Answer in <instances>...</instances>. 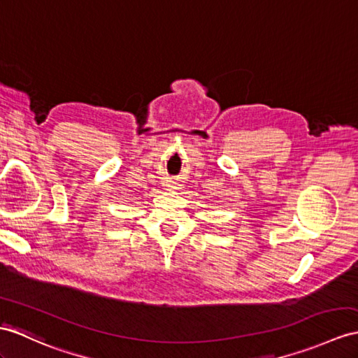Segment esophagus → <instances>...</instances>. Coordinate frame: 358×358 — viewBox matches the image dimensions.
<instances>
[{
  "instance_id": "esophagus-1",
  "label": "esophagus",
  "mask_w": 358,
  "mask_h": 358,
  "mask_svg": "<svg viewBox=\"0 0 358 358\" xmlns=\"http://www.w3.org/2000/svg\"><path fill=\"white\" fill-rule=\"evenodd\" d=\"M180 185H178L176 182H173V180H169V182H165V188L167 189H176V188H179Z\"/></svg>"
}]
</instances>
